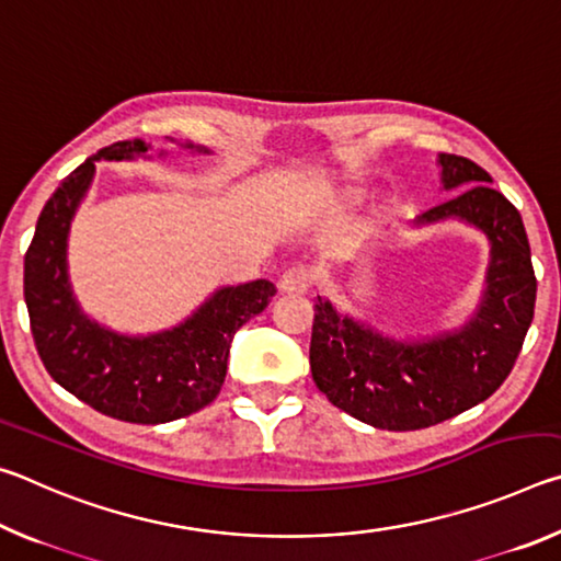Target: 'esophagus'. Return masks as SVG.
<instances>
[{
  "instance_id": "1",
  "label": "esophagus",
  "mask_w": 561,
  "mask_h": 561,
  "mask_svg": "<svg viewBox=\"0 0 561 561\" xmlns=\"http://www.w3.org/2000/svg\"><path fill=\"white\" fill-rule=\"evenodd\" d=\"M314 284V274L307 267V264H294L291 270L282 274L279 279V289L284 294H307Z\"/></svg>"
}]
</instances>
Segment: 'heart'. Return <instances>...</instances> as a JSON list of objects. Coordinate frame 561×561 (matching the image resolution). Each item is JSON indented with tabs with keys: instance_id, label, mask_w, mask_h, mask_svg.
Masks as SVG:
<instances>
[{
	"instance_id": "heart-1",
	"label": "heart",
	"mask_w": 561,
	"mask_h": 561,
	"mask_svg": "<svg viewBox=\"0 0 561 561\" xmlns=\"http://www.w3.org/2000/svg\"><path fill=\"white\" fill-rule=\"evenodd\" d=\"M339 203H341V205H348V203H351V197H346V195H344V197H341Z\"/></svg>"
}]
</instances>
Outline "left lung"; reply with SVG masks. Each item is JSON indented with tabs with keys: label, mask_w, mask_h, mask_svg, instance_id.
<instances>
[{
	"label": "left lung",
	"mask_w": 561,
	"mask_h": 561,
	"mask_svg": "<svg viewBox=\"0 0 561 561\" xmlns=\"http://www.w3.org/2000/svg\"><path fill=\"white\" fill-rule=\"evenodd\" d=\"M445 190L468 185L453 201L415 217V225L458 220L490 240L488 287L468 324L421 341H396L351 319L324 297L314 304L309 364L331 403L381 431H421L490 398L510 376L535 317L537 279L517 207L492 190L478 163L440 153Z\"/></svg>",
	"instance_id": "8db88e82"
}]
</instances>
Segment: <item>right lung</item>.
I'll use <instances>...</instances> for the list:
<instances>
[{
  "mask_svg": "<svg viewBox=\"0 0 561 561\" xmlns=\"http://www.w3.org/2000/svg\"><path fill=\"white\" fill-rule=\"evenodd\" d=\"M146 140H118L87 158L44 205L24 257V299L34 344L56 383L103 415L158 425L201 411L225 383L234 331L272 301L267 279L222 287L183 324L123 336L79 309L66 270L69 230L96 173V160L144 158ZM195 153L207 148L185 144Z\"/></svg>",
  "mask_w": 561,
  "mask_h": 561,
  "instance_id": "1",
  "label": "right lung"
}]
</instances>
